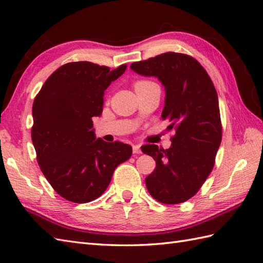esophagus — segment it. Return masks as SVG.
I'll return each instance as SVG.
<instances>
[{"label": "esophagus", "instance_id": "34e87169", "mask_svg": "<svg viewBox=\"0 0 263 263\" xmlns=\"http://www.w3.org/2000/svg\"><path fill=\"white\" fill-rule=\"evenodd\" d=\"M133 154H141L140 144H133Z\"/></svg>", "mask_w": 263, "mask_h": 263}]
</instances>
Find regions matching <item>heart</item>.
<instances>
[{
  "label": "heart",
  "instance_id": "b5f03b06",
  "mask_svg": "<svg viewBox=\"0 0 263 263\" xmlns=\"http://www.w3.org/2000/svg\"><path fill=\"white\" fill-rule=\"evenodd\" d=\"M149 83H153V82H150V81H146V80L138 81V82L136 83V88H138V87H142V86H146V85H149Z\"/></svg>",
  "mask_w": 263,
  "mask_h": 263
}]
</instances>
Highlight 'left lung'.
<instances>
[{"label":"left lung","mask_w":263,"mask_h":263,"mask_svg":"<svg viewBox=\"0 0 263 263\" xmlns=\"http://www.w3.org/2000/svg\"><path fill=\"white\" fill-rule=\"evenodd\" d=\"M130 69L155 77L165 88L161 119L174 130L168 149L156 144L141 147L156 160L146 177L152 197L161 203L177 204L192 198L209 176L221 142L218 96L210 77L197 60L168 52L132 63Z\"/></svg>","instance_id":"left-lung-1"}]
</instances>
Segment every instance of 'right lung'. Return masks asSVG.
<instances>
[{"mask_svg":"<svg viewBox=\"0 0 263 263\" xmlns=\"http://www.w3.org/2000/svg\"><path fill=\"white\" fill-rule=\"evenodd\" d=\"M126 70L91 62L59 68L32 105V144L44 176L61 197L76 203L99 198L132 147L96 138L92 117L100 116L104 92Z\"/></svg>","mask_w":263,"mask_h":263,"instance_id":"right-lung-1","label":"right lung"}]
</instances>
